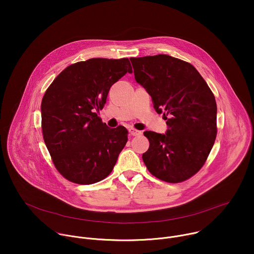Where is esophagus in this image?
Masks as SVG:
<instances>
[{
	"label": "esophagus",
	"mask_w": 254,
	"mask_h": 254,
	"mask_svg": "<svg viewBox=\"0 0 254 254\" xmlns=\"http://www.w3.org/2000/svg\"><path fill=\"white\" fill-rule=\"evenodd\" d=\"M129 133H130L131 135L135 136V135L141 134V131H140V130H137V129H134V128H130V129H129Z\"/></svg>",
	"instance_id": "34e87169"
}]
</instances>
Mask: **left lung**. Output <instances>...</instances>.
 Instances as JSON below:
<instances>
[{
  "mask_svg": "<svg viewBox=\"0 0 254 254\" xmlns=\"http://www.w3.org/2000/svg\"><path fill=\"white\" fill-rule=\"evenodd\" d=\"M135 81L151 95L154 108L167 120L165 133L144 131L150 148L142 154L152 175L179 183L206 162L216 138L217 105L197 69L188 62L159 54L130 58Z\"/></svg>",
  "mask_w": 254,
  "mask_h": 254,
  "instance_id": "left-lung-1",
  "label": "left lung"
}]
</instances>
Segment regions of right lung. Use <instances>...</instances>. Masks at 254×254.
<instances>
[{"mask_svg": "<svg viewBox=\"0 0 254 254\" xmlns=\"http://www.w3.org/2000/svg\"><path fill=\"white\" fill-rule=\"evenodd\" d=\"M127 72V58H92L66 67L41 103L42 131L58 172L81 185L110 175L127 141L125 127H108L97 114L113 84Z\"/></svg>", "mask_w": 254, "mask_h": 254, "instance_id": "add662e5", "label": "right lung"}]
</instances>
